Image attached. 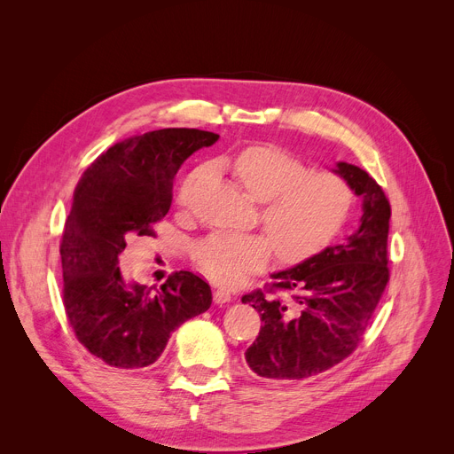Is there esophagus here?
Listing matches in <instances>:
<instances>
[{"mask_svg":"<svg viewBox=\"0 0 454 454\" xmlns=\"http://www.w3.org/2000/svg\"><path fill=\"white\" fill-rule=\"evenodd\" d=\"M214 301L217 304H226L231 301V294L228 290H224V287H217V290L214 292Z\"/></svg>","mask_w":454,"mask_h":454,"instance_id":"obj_1","label":"esophagus"}]
</instances>
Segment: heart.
<instances>
[{
	"mask_svg": "<svg viewBox=\"0 0 454 454\" xmlns=\"http://www.w3.org/2000/svg\"><path fill=\"white\" fill-rule=\"evenodd\" d=\"M242 188L262 200L261 221L274 240L278 257L301 262L329 246L346 224L353 208L349 183L329 170H306V164L275 146L244 148L233 160ZM202 170L179 188L177 200L186 206ZM273 254L261 233H215L195 250L199 270L224 286H237L262 271Z\"/></svg>",
	"mask_w": 454,
	"mask_h": 454,
	"instance_id": "b5f03b06",
	"label": "heart"
}]
</instances>
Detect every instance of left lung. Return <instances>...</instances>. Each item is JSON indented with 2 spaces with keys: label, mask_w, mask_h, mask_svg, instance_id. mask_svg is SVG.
<instances>
[{
  "label": "left lung",
  "mask_w": 454,
  "mask_h": 454,
  "mask_svg": "<svg viewBox=\"0 0 454 454\" xmlns=\"http://www.w3.org/2000/svg\"><path fill=\"white\" fill-rule=\"evenodd\" d=\"M335 172L362 197L358 230L346 242L273 273L264 290L240 299L261 313L259 337L244 353L246 365L261 379L301 380L348 358L389 282V199L355 164L339 162Z\"/></svg>",
  "instance_id": "1"
}]
</instances>
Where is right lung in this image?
<instances>
[{"label": "right lung", "mask_w": 454, "mask_h": 454, "mask_svg": "<svg viewBox=\"0 0 454 454\" xmlns=\"http://www.w3.org/2000/svg\"><path fill=\"white\" fill-rule=\"evenodd\" d=\"M219 139L162 129L119 141L81 176L61 237L63 306L75 339L112 367L152 365L176 329L212 304L210 284L174 271L159 287L129 282L117 266L130 237H155L174 179L199 148Z\"/></svg>", "instance_id": "1"}]
</instances>
